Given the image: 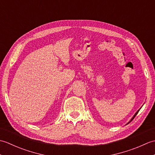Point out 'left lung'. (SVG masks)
Listing matches in <instances>:
<instances>
[{
	"instance_id": "1",
	"label": "left lung",
	"mask_w": 155,
	"mask_h": 155,
	"mask_svg": "<svg viewBox=\"0 0 155 155\" xmlns=\"http://www.w3.org/2000/svg\"><path fill=\"white\" fill-rule=\"evenodd\" d=\"M139 110H140V109H139V110H138V111H137V113H135V114H134V117H133V118H132V119H131V120H130V121H132V120H133V118H134V117H136V115H137V114H138V113H139Z\"/></svg>"
}]
</instances>
